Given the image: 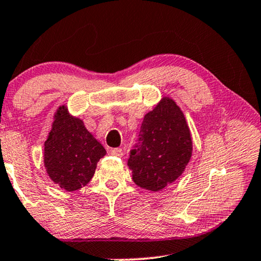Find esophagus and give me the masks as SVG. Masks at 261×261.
Instances as JSON below:
<instances>
[{
  "label": "esophagus",
  "mask_w": 261,
  "mask_h": 261,
  "mask_svg": "<svg viewBox=\"0 0 261 261\" xmlns=\"http://www.w3.org/2000/svg\"><path fill=\"white\" fill-rule=\"evenodd\" d=\"M111 155L112 156H116V157H122L123 155H124V152H123V150L122 149H119V148H116V149H112L111 151Z\"/></svg>",
  "instance_id": "obj_1"
}]
</instances>
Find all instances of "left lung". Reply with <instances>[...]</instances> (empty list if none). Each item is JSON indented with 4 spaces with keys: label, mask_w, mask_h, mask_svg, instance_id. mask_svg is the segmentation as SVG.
Listing matches in <instances>:
<instances>
[{
    "label": "left lung",
    "mask_w": 261,
    "mask_h": 261,
    "mask_svg": "<svg viewBox=\"0 0 261 261\" xmlns=\"http://www.w3.org/2000/svg\"><path fill=\"white\" fill-rule=\"evenodd\" d=\"M192 151L185 115L171 98L164 97L144 116L137 144L130 151L132 179L146 190H162L182 175Z\"/></svg>",
    "instance_id": "8db88e82"
}]
</instances>
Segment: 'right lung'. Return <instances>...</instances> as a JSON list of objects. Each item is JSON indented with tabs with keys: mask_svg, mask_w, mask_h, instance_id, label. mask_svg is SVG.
Masks as SVG:
<instances>
[{
	"mask_svg": "<svg viewBox=\"0 0 261 261\" xmlns=\"http://www.w3.org/2000/svg\"><path fill=\"white\" fill-rule=\"evenodd\" d=\"M105 155L104 146L87 131L83 120L69 115L65 105L60 106L45 142L43 163L50 179L67 192L83 188Z\"/></svg>",
	"mask_w": 261,
	"mask_h": 261,
	"instance_id": "1",
	"label": "right lung"
}]
</instances>
